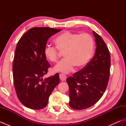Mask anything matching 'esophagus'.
I'll return each instance as SVG.
<instances>
[{"label": "esophagus", "instance_id": "34e87169", "mask_svg": "<svg viewBox=\"0 0 126 126\" xmlns=\"http://www.w3.org/2000/svg\"><path fill=\"white\" fill-rule=\"evenodd\" d=\"M60 78L61 79V81H65L66 79V76L65 75H64L63 74H60Z\"/></svg>", "mask_w": 126, "mask_h": 126}]
</instances>
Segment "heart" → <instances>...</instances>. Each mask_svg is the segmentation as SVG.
I'll use <instances>...</instances> for the list:
<instances>
[{
  "label": "heart",
  "mask_w": 126,
  "mask_h": 126,
  "mask_svg": "<svg viewBox=\"0 0 126 126\" xmlns=\"http://www.w3.org/2000/svg\"><path fill=\"white\" fill-rule=\"evenodd\" d=\"M56 46L47 45L44 49V56L51 62H57L62 53L65 58L54 67V70L68 74L75 66L82 67L89 62L94 53V41L90 34L65 31L56 37Z\"/></svg>",
  "instance_id": "1"
}]
</instances>
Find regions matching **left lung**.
I'll use <instances>...</instances> for the list:
<instances>
[{
    "label": "left lung",
    "instance_id": "obj_1",
    "mask_svg": "<svg viewBox=\"0 0 126 126\" xmlns=\"http://www.w3.org/2000/svg\"><path fill=\"white\" fill-rule=\"evenodd\" d=\"M96 48L95 55L81 70L66 79L69 88V106L82 110L100 100L107 87L110 75V55L101 37L93 31Z\"/></svg>",
    "mask_w": 126,
    "mask_h": 126
}]
</instances>
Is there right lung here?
Returning a JSON list of instances; mask_svg holds the SVG:
<instances>
[{
  "label": "right lung",
  "instance_id": "obj_1",
  "mask_svg": "<svg viewBox=\"0 0 126 126\" xmlns=\"http://www.w3.org/2000/svg\"><path fill=\"white\" fill-rule=\"evenodd\" d=\"M61 29L36 27L21 37L16 48L12 65L15 90L19 100L32 109L47 106L53 90L60 83L58 73L43 79L50 64L44 56L48 39Z\"/></svg>",
  "mask_w": 126,
  "mask_h": 126
}]
</instances>
